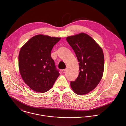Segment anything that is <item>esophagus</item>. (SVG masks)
I'll use <instances>...</instances> for the list:
<instances>
[{"instance_id":"obj_1","label":"esophagus","mask_w":126,"mask_h":126,"mask_svg":"<svg viewBox=\"0 0 126 126\" xmlns=\"http://www.w3.org/2000/svg\"><path fill=\"white\" fill-rule=\"evenodd\" d=\"M66 69H63L62 70V72H63V73H65V72H66Z\"/></svg>"}]
</instances>
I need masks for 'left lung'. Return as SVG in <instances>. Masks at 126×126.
Instances as JSON below:
<instances>
[{"instance_id":"1","label":"left lung","mask_w":126,"mask_h":126,"mask_svg":"<svg viewBox=\"0 0 126 126\" xmlns=\"http://www.w3.org/2000/svg\"><path fill=\"white\" fill-rule=\"evenodd\" d=\"M79 62V75L70 85L79 95L88 94L101 80L104 71V58L102 48L88 35L81 33L67 37Z\"/></svg>"}]
</instances>
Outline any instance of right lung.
Instances as JSON below:
<instances>
[{"label":"right lung","mask_w":126,"mask_h":126,"mask_svg":"<svg viewBox=\"0 0 126 126\" xmlns=\"http://www.w3.org/2000/svg\"><path fill=\"white\" fill-rule=\"evenodd\" d=\"M60 39L37 35L21 48L18 56L19 71L24 82L32 90L40 93L48 91L60 75L51 52Z\"/></svg>","instance_id":"obj_1"}]
</instances>
